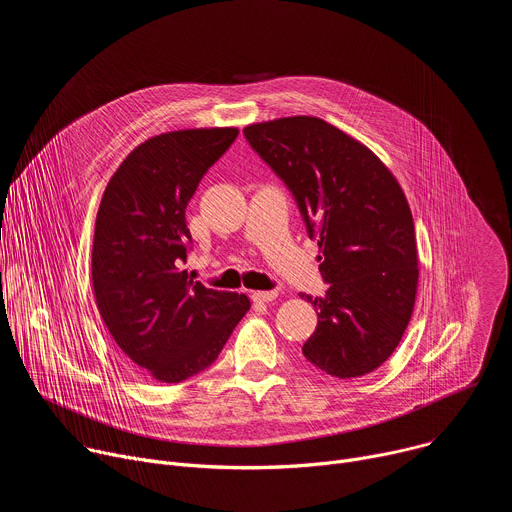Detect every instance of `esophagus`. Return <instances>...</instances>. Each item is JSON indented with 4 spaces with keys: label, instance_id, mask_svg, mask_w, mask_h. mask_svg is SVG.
Instances as JSON below:
<instances>
[{
    "label": "esophagus",
    "instance_id": "esophagus-1",
    "mask_svg": "<svg viewBox=\"0 0 512 512\" xmlns=\"http://www.w3.org/2000/svg\"><path fill=\"white\" fill-rule=\"evenodd\" d=\"M253 302H259V304H267V302H273L277 298V291L275 289H269V291H253Z\"/></svg>",
    "mask_w": 512,
    "mask_h": 512
}]
</instances>
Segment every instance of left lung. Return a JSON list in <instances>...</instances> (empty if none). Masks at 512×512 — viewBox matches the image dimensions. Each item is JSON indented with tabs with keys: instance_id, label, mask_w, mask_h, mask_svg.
<instances>
[{
	"instance_id": "obj_1",
	"label": "left lung",
	"mask_w": 512,
	"mask_h": 512,
	"mask_svg": "<svg viewBox=\"0 0 512 512\" xmlns=\"http://www.w3.org/2000/svg\"><path fill=\"white\" fill-rule=\"evenodd\" d=\"M251 148L294 194L318 237L326 298L304 356L320 371L362 377L393 354L417 296L409 202L391 170L358 139L320 117L296 115L243 129Z\"/></svg>"
}]
</instances>
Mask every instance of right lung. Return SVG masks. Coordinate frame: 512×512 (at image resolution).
Instances as JSON below:
<instances>
[{"mask_svg": "<svg viewBox=\"0 0 512 512\" xmlns=\"http://www.w3.org/2000/svg\"><path fill=\"white\" fill-rule=\"evenodd\" d=\"M237 127L178 129L145 139L111 176L95 223L93 289L121 352L160 383L216 360L249 312L245 294L216 291L186 269V206Z\"/></svg>", "mask_w": 512, "mask_h": 512, "instance_id": "add662e5", "label": "right lung"}]
</instances>
